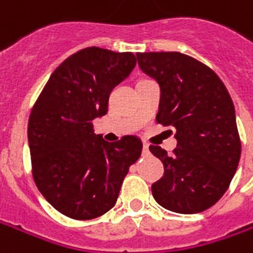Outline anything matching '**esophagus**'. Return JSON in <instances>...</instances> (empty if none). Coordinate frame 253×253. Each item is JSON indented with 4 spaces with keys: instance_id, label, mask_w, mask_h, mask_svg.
<instances>
[{
    "instance_id": "1",
    "label": "esophagus",
    "mask_w": 253,
    "mask_h": 253,
    "mask_svg": "<svg viewBox=\"0 0 253 253\" xmlns=\"http://www.w3.org/2000/svg\"><path fill=\"white\" fill-rule=\"evenodd\" d=\"M143 153H145V155L149 153V145H148V143H143Z\"/></svg>"
}]
</instances>
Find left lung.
Masks as SVG:
<instances>
[{
	"label": "left lung",
	"instance_id": "left-lung-1",
	"mask_svg": "<svg viewBox=\"0 0 253 253\" xmlns=\"http://www.w3.org/2000/svg\"><path fill=\"white\" fill-rule=\"evenodd\" d=\"M136 59L142 72L161 85L156 121L173 128L177 139L171 155L149 146L165 168L152 194L173 212H201L224 196L238 168L241 139L234 102L218 76L191 56L148 52L136 53Z\"/></svg>",
	"mask_w": 253,
	"mask_h": 253
}]
</instances>
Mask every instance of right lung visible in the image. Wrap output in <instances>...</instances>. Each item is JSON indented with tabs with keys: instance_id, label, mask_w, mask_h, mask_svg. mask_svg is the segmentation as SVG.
<instances>
[{
	"instance_id": "right-lung-1",
	"label": "right lung",
	"mask_w": 253,
	"mask_h": 253,
	"mask_svg": "<svg viewBox=\"0 0 253 253\" xmlns=\"http://www.w3.org/2000/svg\"><path fill=\"white\" fill-rule=\"evenodd\" d=\"M136 64L131 52L85 47L54 70L28 122L35 184L47 203L73 219H92L115 206L124 177L139 159L142 141L107 142L91 121L108 111L112 88Z\"/></svg>"
}]
</instances>
